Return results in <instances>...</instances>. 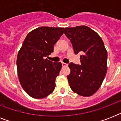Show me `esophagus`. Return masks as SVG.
Listing matches in <instances>:
<instances>
[{
    "instance_id": "esophagus-1",
    "label": "esophagus",
    "mask_w": 121,
    "mask_h": 121,
    "mask_svg": "<svg viewBox=\"0 0 121 121\" xmlns=\"http://www.w3.org/2000/svg\"><path fill=\"white\" fill-rule=\"evenodd\" d=\"M61 64H62V66H63V67H65V66H68V64H66V63H65L62 62V63H61Z\"/></svg>"
}]
</instances>
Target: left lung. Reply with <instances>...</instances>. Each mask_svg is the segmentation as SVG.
Segmentation results:
<instances>
[{"label":"left lung","instance_id":"obj_1","mask_svg":"<svg viewBox=\"0 0 121 121\" xmlns=\"http://www.w3.org/2000/svg\"><path fill=\"white\" fill-rule=\"evenodd\" d=\"M75 54L81 52V65L70 63L67 76L70 86L78 95L88 97L100 88L107 73V52L97 33L86 26L65 28Z\"/></svg>","mask_w":121,"mask_h":121}]
</instances>
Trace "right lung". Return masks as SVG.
<instances>
[{
  "instance_id": "1",
  "label": "right lung",
  "mask_w": 121,
  "mask_h": 121,
  "mask_svg": "<svg viewBox=\"0 0 121 121\" xmlns=\"http://www.w3.org/2000/svg\"><path fill=\"white\" fill-rule=\"evenodd\" d=\"M63 27H40L26 37L17 58L18 77L22 87L31 97L42 99L55 89V80L62 65L46 57L63 34Z\"/></svg>"
}]
</instances>
